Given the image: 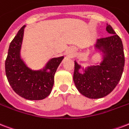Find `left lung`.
Here are the masks:
<instances>
[{"mask_svg":"<svg viewBox=\"0 0 129 129\" xmlns=\"http://www.w3.org/2000/svg\"><path fill=\"white\" fill-rule=\"evenodd\" d=\"M106 31L110 36L97 39L93 45L102 57L100 62L84 68L74 61L73 80L76 87L82 95L90 99H100L110 94L123 72L124 55L121 39L108 23Z\"/></svg>","mask_w":129,"mask_h":129,"instance_id":"obj_1","label":"left lung"}]
</instances>
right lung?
<instances>
[{
	"label": "right lung",
	"mask_w": 129,
	"mask_h": 129,
	"mask_svg": "<svg viewBox=\"0 0 129 129\" xmlns=\"http://www.w3.org/2000/svg\"><path fill=\"white\" fill-rule=\"evenodd\" d=\"M23 25L10 43L5 61V72L8 82L15 93L28 100H41L48 97L54 84V76L64 57L52 58L44 68L34 70L21 58Z\"/></svg>",
	"instance_id": "obj_1"
}]
</instances>
